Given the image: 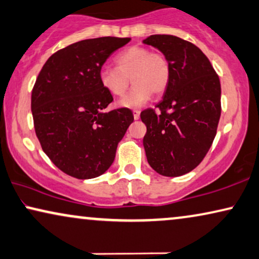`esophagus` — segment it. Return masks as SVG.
<instances>
[{
	"label": "esophagus",
	"mask_w": 259,
	"mask_h": 259,
	"mask_svg": "<svg viewBox=\"0 0 259 259\" xmlns=\"http://www.w3.org/2000/svg\"><path fill=\"white\" fill-rule=\"evenodd\" d=\"M133 116H134V119H136V120L139 119V117H140V110L134 109L133 110Z\"/></svg>",
	"instance_id": "34e87169"
}]
</instances>
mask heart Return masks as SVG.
I'll return each instance as SVG.
<instances>
[{"label":"heart","instance_id":"b5f03b06","mask_svg":"<svg viewBox=\"0 0 259 259\" xmlns=\"http://www.w3.org/2000/svg\"><path fill=\"white\" fill-rule=\"evenodd\" d=\"M116 68H102L100 83L113 96H122L130 85L134 87L120 101L125 108H139L145 105L152 93L160 95L167 89L171 79V64L162 52H152L144 46H131L114 58Z\"/></svg>","mask_w":259,"mask_h":259}]
</instances>
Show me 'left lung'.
I'll return each mask as SVG.
<instances>
[{"mask_svg":"<svg viewBox=\"0 0 259 259\" xmlns=\"http://www.w3.org/2000/svg\"><path fill=\"white\" fill-rule=\"evenodd\" d=\"M170 60L171 79L158 112L140 113L147 162L167 177L182 176L202 162L215 138L221 114L219 76L206 55L187 40L154 34L144 40Z\"/></svg>","mask_w":259,"mask_h":259,"instance_id":"obj_1","label":"left lung"}]
</instances>
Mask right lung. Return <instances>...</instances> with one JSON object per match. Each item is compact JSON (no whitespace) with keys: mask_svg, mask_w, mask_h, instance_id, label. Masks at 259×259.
Masks as SVG:
<instances>
[{"mask_svg":"<svg viewBox=\"0 0 259 259\" xmlns=\"http://www.w3.org/2000/svg\"><path fill=\"white\" fill-rule=\"evenodd\" d=\"M131 38L102 36L71 44L50 57L32 90L35 134L51 162L69 176L105 174L133 122L128 108L103 112L113 96L102 88L107 58Z\"/></svg>","mask_w":259,"mask_h":259,"instance_id":"right-lung-1","label":"right lung"}]
</instances>
